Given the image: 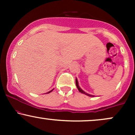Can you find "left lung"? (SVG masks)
<instances>
[{"label": "left lung", "instance_id": "1", "mask_svg": "<svg viewBox=\"0 0 135 135\" xmlns=\"http://www.w3.org/2000/svg\"><path fill=\"white\" fill-rule=\"evenodd\" d=\"M75 84H76V86H77V89H78V90L79 91V92L81 93H83V94H86V95H88V97H94V95H91V94H88L87 93H86V92H85V91H84L83 90V89H82L81 88H80L79 87V86L78 81H77V79H75Z\"/></svg>", "mask_w": 135, "mask_h": 135}]
</instances>
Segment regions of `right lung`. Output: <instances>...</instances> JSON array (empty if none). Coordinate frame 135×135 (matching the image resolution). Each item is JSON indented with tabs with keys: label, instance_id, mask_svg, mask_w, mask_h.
Masks as SVG:
<instances>
[{
	"label": "right lung",
	"instance_id": "1",
	"mask_svg": "<svg viewBox=\"0 0 135 135\" xmlns=\"http://www.w3.org/2000/svg\"><path fill=\"white\" fill-rule=\"evenodd\" d=\"M52 90H53V89H52V90H51V91H49V92H47V93H50V92H51V91H52Z\"/></svg>",
	"mask_w": 135,
	"mask_h": 135
}]
</instances>
